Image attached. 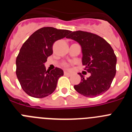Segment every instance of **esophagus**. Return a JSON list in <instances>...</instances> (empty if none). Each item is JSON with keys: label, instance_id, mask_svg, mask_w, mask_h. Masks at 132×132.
Returning a JSON list of instances; mask_svg holds the SVG:
<instances>
[{"label": "esophagus", "instance_id": "34e87169", "mask_svg": "<svg viewBox=\"0 0 132 132\" xmlns=\"http://www.w3.org/2000/svg\"><path fill=\"white\" fill-rule=\"evenodd\" d=\"M64 75H67V76H71V73H69V72L65 71H64Z\"/></svg>", "mask_w": 132, "mask_h": 132}]
</instances>
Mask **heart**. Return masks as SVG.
Returning <instances> with one entry per match:
<instances>
[{"mask_svg":"<svg viewBox=\"0 0 132 132\" xmlns=\"http://www.w3.org/2000/svg\"><path fill=\"white\" fill-rule=\"evenodd\" d=\"M63 66L65 68H69V65L67 63H63Z\"/></svg>","mask_w":132,"mask_h":132,"instance_id":"heart-1","label":"heart"}]
</instances>
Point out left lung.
Returning <instances> with one entry per match:
<instances>
[{
    "label": "left lung",
    "instance_id": "1",
    "mask_svg": "<svg viewBox=\"0 0 132 132\" xmlns=\"http://www.w3.org/2000/svg\"><path fill=\"white\" fill-rule=\"evenodd\" d=\"M66 38L77 41L81 45L84 69L91 74L85 79L79 73L81 82L75 85V89L89 98L96 97L107 91L116 72L117 59L111 45L101 36L88 31H71Z\"/></svg>",
    "mask_w": 132,
    "mask_h": 132
}]
</instances>
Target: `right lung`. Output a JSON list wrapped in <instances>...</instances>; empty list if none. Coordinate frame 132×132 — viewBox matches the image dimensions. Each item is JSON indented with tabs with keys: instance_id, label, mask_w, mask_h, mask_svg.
<instances>
[{
	"instance_id": "right-lung-1",
	"label": "right lung",
	"mask_w": 132,
	"mask_h": 132,
	"mask_svg": "<svg viewBox=\"0 0 132 132\" xmlns=\"http://www.w3.org/2000/svg\"><path fill=\"white\" fill-rule=\"evenodd\" d=\"M71 31L44 27L33 33L21 47L16 58V76L22 88L32 97L41 98L53 93L57 80L63 75L62 69L55 67L46 71L44 63L53 53V45Z\"/></svg>"
}]
</instances>
